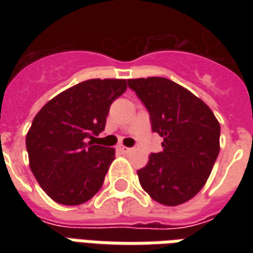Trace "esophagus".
Segmentation results:
<instances>
[{"instance_id": "1", "label": "esophagus", "mask_w": 253, "mask_h": 253, "mask_svg": "<svg viewBox=\"0 0 253 253\" xmlns=\"http://www.w3.org/2000/svg\"><path fill=\"white\" fill-rule=\"evenodd\" d=\"M119 152H122L123 154H127V153H130L131 152V149L130 148H126V146H119Z\"/></svg>"}]
</instances>
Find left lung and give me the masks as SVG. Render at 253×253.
Returning a JSON list of instances; mask_svg holds the SVG:
<instances>
[{
    "mask_svg": "<svg viewBox=\"0 0 253 253\" xmlns=\"http://www.w3.org/2000/svg\"><path fill=\"white\" fill-rule=\"evenodd\" d=\"M128 86L150 115L152 130L164 138L163 152L138 170L141 186L165 206L190 201L202 190L219 153L221 127L199 97L164 77L131 78Z\"/></svg>",
    "mask_w": 253,
    "mask_h": 253,
    "instance_id": "left-lung-1",
    "label": "left lung"
}]
</instances>
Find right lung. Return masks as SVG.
Returning a JSON list of instances; mask_svg holds the SVG:
<instances>
[{"mask_svg": "<svg viewBox=\"0 0 253 253\" xmlns=\"http://www.w3.org/2000/svg\"><path fill=\"white\" fill-rule=\"evenodd\" d=\"M126 89V80L83 81L57 94L36 114L25 145L31 170L52 201L77 206L101 188L115 149L88 139L104 130L111 104Z\"/></svg>", "mask_w": 253, "mask_h": 253, "instance_id": "obj_1", "label": "right lung"}]
</instances>
